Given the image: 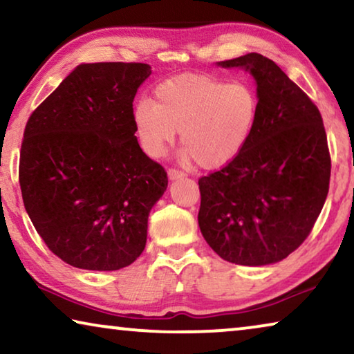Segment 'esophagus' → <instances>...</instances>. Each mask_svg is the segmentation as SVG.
Instances as JSON below:
<instances>
[{
    "label": "esophagus",
    "mask_w": 354,
    "mask_h": 354,
    "mask_svg": "<svg viewBox=\"0 0 354 354\" xmlns=\"http://www.w3.org/2000/svg\"><path fill=\"white\" fill-rule=\"evenodd\" d=\"M167 175H169V179H170V181H175V179H181V178H184V176H185L183 171L175 170V169H169V171H167Z\"/></svg>",
    "instance_id": "1"
}]
</instances>
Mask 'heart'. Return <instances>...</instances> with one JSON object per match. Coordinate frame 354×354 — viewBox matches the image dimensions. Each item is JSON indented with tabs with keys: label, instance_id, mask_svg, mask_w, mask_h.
Wrapping results in <instances>:
<instances>
[{
	"label": "heart",
	"instance_id": "1",
	"mask_svg": "<svg viewBox=\"0 0 354 354\" xmlns=\"http://www.w3.org/2000/svg\"><path fill=\"white\" fill-rule=\"evenodd\" d=\"M259 117V97L247 82H226L184 73L160 82L154 103L140 100L133 111L137 139L149 158H162L181 131L184 160L218 170L247 148Z\"/></svg>",
	"mask_w": 354,
	"mask_h": 354
}]
</instances>
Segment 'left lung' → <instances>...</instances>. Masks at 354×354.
Here are the masks:
<instances>
[{
  "mask_svg": "<svg viewBox=\"0 0 354 354\" xmlns=\"http://www.w3.org/2000/svg\"><path fill=\"white\" fill-rule=\"evenodd\" d=\"M217 65L253 76L259 117L242 154L198 181V225L221 259L270 266L304 242L325 205V127L317 106L270 59L248 53Z\"/></svg>",
  "mask_w": 354,
  "mask_h": 354,
  "instance_id": "1",
  "label": "left lung"
}]
</instances>
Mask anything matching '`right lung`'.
Listing matches in <instances>:
<instances>
[{
	"label": "right lung",
	"instance_id": "right-lung-1",
	"mask_svg": "<svg viewBox=\"0 0 354 354\" xmlns=\"http://www.w3.org/2000/svg\"><path fill=\"white\" fill-rule=\"evenodd\" d=\"M148 64H81L29 117L20 153L25 209L46 247L84 270L128 267L167 190L162 165L134 136Z\"/></svg>",
	"mask_w": 354,
	"mask_h": 354
}]
</instances>
